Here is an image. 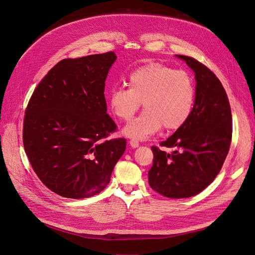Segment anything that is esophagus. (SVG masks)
<instances>
[{
  "instance_id": "obj_1",
  "label": "esophagus",
  "mask_w": 255,
  "mask_h": 255,
  "mask_svg": "<svg viewBox=\"0 0 255 255\" xmlns=\"http://www.w3.org/2000/svg\"><path fill=\"white\" fill-rule=\"evenodd\" d=\"M129 144L132 146V148H137V146L139 145V142L136 140V139H130L129 140Z\"/></svg>"
}]
</instances>
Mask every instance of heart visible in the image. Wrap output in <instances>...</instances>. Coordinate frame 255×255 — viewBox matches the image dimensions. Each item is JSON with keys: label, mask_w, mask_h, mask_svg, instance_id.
<instances>
[{"label": "heart", "mask_w": 255, "mask_h": 255, "mask_svg": "<svg viewBox=\"0 0 255 255\" xmlns=\"http://www.w3.org/2000/svg\"><path fill=\"white\" fill-rule=\"evenodd\" d=\"M128 86L115 88L110 96L113 114L125 122L137 113L142 102L143 113L124 128L128 137L145 139L162 127L167 132L176 131L190 118L195 86L188 72L150 63L131 72Z\"/></svg>", "instance_id": "b5f03b06"}]
</instances>
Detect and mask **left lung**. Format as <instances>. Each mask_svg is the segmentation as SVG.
<instances>
[{
	"instance_id": "left-lung-1",
	"label": "left lung",
	"mask_w": 255,
	"mask_h": 255,
	"mask_svg": "<svg viewBox=\"0 0 255 255\" xmlns=\"http://www.w3.org/2000/svg\"><path fill=\"white\" fill-rule=\"evenodd\" d=\"M193 70L195 101L190 118L166 140L171 154L153 145V165L149 170L151 188L168 198L198 194L217 177L229 154L233 119L229 98L218 77L197 60L177 55Z\"/></svg>"
}]
</instances>
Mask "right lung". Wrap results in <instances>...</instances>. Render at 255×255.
I'll use <instances>...</instances> for the list:
<instances>
[{"label": "right lung", "instance_id": "right-lung-1", "mask_svg": "<svg viewBox=\"0 0 255 255\" xmlns=\"http://www.w3.org/2000/svg\"><path fill=\"white\" fill-rule=\"evenodd\" d=\"M114 51L56 64L34 90L23 118L22 142L33 170L67 198L100 193L126 149L107 139L117 125L106 113L105 79Z\"/></svg>", "mask_w": 255, "mask_h": 255}]
</instances>
